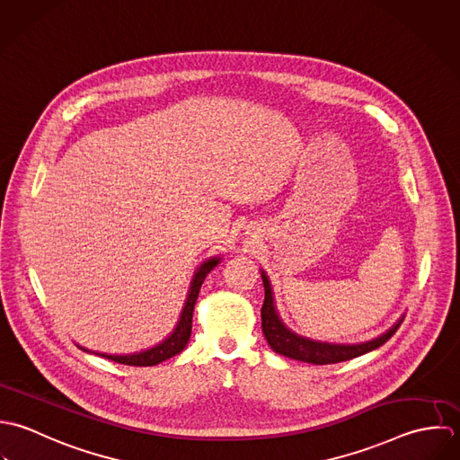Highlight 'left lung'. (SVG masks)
<instances>
[{
	"label": "left lung",
	"mask_w": 460,
	"mask_h": 460,
	"mask_svg": "<svg viewBox=\"0 0 460 460\" xmlns=\"http://www.w3.org/2000/svg\"><path fill=\"white\" fill-rule=\"evenodd\" d=\"M263 286H265V302L261 307V329L265 334V340L269 347L284 358L311 363V365H334L341 361H349L354 358H359L367 354L378 347H382L400 327L403 322V314L398 318V322L389 327L380 336L365 341V343H329V341H318L305 336L296 334L291 331L280 318L277 311L276 298H274V288L270 284V279L263 269H260Z\"/></svg>",
	"instance_id": "left-lung-1"
}]
</instances>
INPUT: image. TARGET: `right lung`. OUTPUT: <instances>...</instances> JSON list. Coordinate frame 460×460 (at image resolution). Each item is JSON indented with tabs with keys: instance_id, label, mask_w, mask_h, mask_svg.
I'll return each instance as SVG.
<instances>
[{
	"instance_id": "obj_1",
	"label": "right lung",
	"mask_w": 460,
	"mask_h": 460,
	"mask_svg": "<svg viewBox=\"0 0 460 460\" xmlns=\"http://www.w3.org/2000/svg\"><path fill=\"white\" fill-rule=\"evenodd\" d=\"M220 261H222V256L218 254V256L208 258L206 261H202V263L197 267V270L193 272L191 280H190L188 293H186V300H184L181 314H180V318H178V323H176L174 331H172L164 341H160L158 345L149 347V349L140 350V352H133V354H102V352H95V350L84 349L82 345L76 343L78 349H82L84 352H89V354L101 356V358H104V359L120 363V365H129V367H155V365H160V363H164V361H167V359L178 356L180 352H183L184 347H186L188 341H190L193 307H195V302H197L200 286H202L206 276H208Z\"/></svg>"
}]
</instances>
